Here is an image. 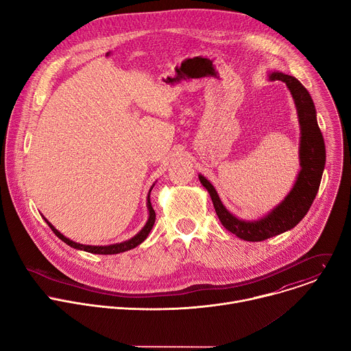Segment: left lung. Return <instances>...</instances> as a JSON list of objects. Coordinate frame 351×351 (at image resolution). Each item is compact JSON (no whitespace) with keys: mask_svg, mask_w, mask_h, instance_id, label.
Segmentation results:
<instances>
[{"mask_svg":"<svg viewBox=\"0 0 351 351\" xmlns=\"http://www.w3.org/2000/svg\"><path fill=\"white\" fill-rule=\"evenodd\" d=\"M269 80H282L291 97L297 110L300 125V171L295 182L287 195L268 214L258 219L245 221L233 215L221 202V198L208 179L198 175L199 182L211 195L215 213L221 223L239 239L247 241H263L293 229L308 213L318 193L322 179L326 153L322 133L317 122V111L307 88L295 77L282 72H269Z\"/></svg>","mask_w":351,"mask_h":351,"instance_id":"left-lung-1","label":"left lung"}]
</instances>
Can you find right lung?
<instances>
[{
	"mask_svg": "<svg viewBox=\"0 0 351 351\" xmlns=\"http://www.w3.org/2000/svg\"><path fill=\"white\" fill-rule=\"evenodd\" d=\"M153 187H154V184L152 186V189H149V191L153 190ZM149 191H148V195H147L148 219H147L145 225L143 226V229H141L137 234H134L132 239L125 240V241H122V243H115V244H108V245H88V244H80V243H76V241L68 239L66 236H64L61 232H58V230L53 226L51 222L47 221V218H44V217H43V218H44V221L47 222V225H48L49 228H51V230H53L64 243H66L68 245H71V247H73V248H76V250H82V252H87V253H91V254H104V256H106V254H119V253L128 252V250H132V248L137 247L138 244H141V243L147 239L148 233L152 232V229H153V226H154V222H156V211L153 210L152 203H149Z\"/></svg>",
	"mask_w": 351,
	"mask_h": 351,
	"instance_id": "add662e5",
	"label": "right lung"
}]
</instances>
